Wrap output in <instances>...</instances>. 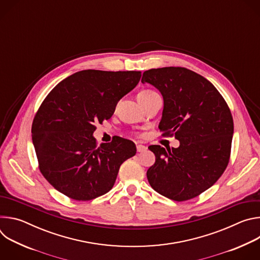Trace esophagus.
Segmentation results:
<instances>
[{"label": "esophagus", "instance_id": "obj_1", "mask_svg": "<svg viewBox=\"0 0 260 260\" xmlns=\"http://www.w3.org/2000/svg\"><path fill=\"white\" fill-rule=\"evenodd\" d=\"M146 149H147L146 146H144V145H137V151H138V152L142 153V152L146 151Z\"/></svg>", "mask_w": 260, "mask_h": 260}]
</instances>
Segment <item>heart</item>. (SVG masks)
<instances>
[{"label":"heart","instance_id":"1","mask_svg":"<svg viewBox=\"0 0 260 260\" xmlns=\"http://www.w3.org/2000/svg\"><path fill=\"white\" fill-rule=\"evenodd\" d=\"M152 93H155V91L150 90V89H145V90H142V91L138 94V96H147V95L152 94Z\"/></svg>","mask_w":260,"mask_h":260}]
</instances>
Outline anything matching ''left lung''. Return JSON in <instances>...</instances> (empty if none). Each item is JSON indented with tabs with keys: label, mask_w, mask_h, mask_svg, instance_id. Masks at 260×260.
<instances>
[{
	"label": "left lung",
	"mask_w": 260,
	"mask_h": 260,
	"mask_svg": "<svg viewBox=\"0 0 260 260\" xmlns=\"http://www.w3.org/2000/svg\"><path fill=\"white\" fill-rule=\"evenodd\" d=\"M155 86L164 96L159 129L175 137L178 148L151 145L155 162L147 171L151 187L176 202L191 200L214 185L231 157L234 120L229 105L200 74L181 67L151 69L142 83Z\"/></svg>",
	"instance_id": "8db88e82"
}]
</instances>
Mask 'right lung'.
Wrapping results in <instances>:
<instances>
[{
  "mask_svg": "<svg viewBox=\"0 0 260 260\" xmlns=\"http://www.w3.org/2000/svg\"><path fill=\"white\" fill-rule=\"evenodd\" d=\"M140 78V71L83 70L44 99L32 120L31 138L39 170L56 190L85 202L112 189L121 164L136 154V145L119 137L99 146L92 134Z\"/></svg>",
  "mask_w": 260,
  "mask_h": 260,
  "instance_id": "add662e5",
  "label": "right lung"
}]
</instances>
